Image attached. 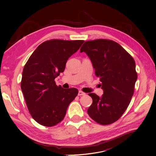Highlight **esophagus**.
I'll use <instances>...</instances> for the list:
<instances>
[{"label": "esophagus", "instance_id": "obj_1", "mask_svg": "<svg viewBox=\"0 0 156 156\" xmlns=\"http://www.w3.org/2000/svg\"><path fill=\"white\" fill-rule=\"evenodd\" d=\"M84 95H85V93H84V92H82L81 90H79V92H78V96H84Z\"/></svg>", "mask_w": 156, "mask_h": 156}]
</instances>
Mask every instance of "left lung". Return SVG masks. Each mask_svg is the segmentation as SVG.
Returning <instances> with one entry per match:
<instances>
[{"label":"left lung","mask_w":156,"mask_h":156,"mask_svg":"<svg viewBox=\"0 0 156 156\" xmlns=\"http://www.w3.org/2000/svg\"><path fill=\"white\" fill-rule=\"evenodd\" d=\"M80 52H85L90 59L103 90L100 98L88 94L92 104L88 114L100 124L114 123L124 114L133 95L137 79L135 60L120 44L110 40L87 41Z\"/></svg>","instance_id":"left-lung-1"}]
</instances>
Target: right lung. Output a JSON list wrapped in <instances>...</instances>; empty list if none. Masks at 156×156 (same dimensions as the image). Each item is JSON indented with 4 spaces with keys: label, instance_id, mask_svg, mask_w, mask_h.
Returning a JSON list of instances; mask_svg holds the SVG:
<instances>
[{
    "label": "right lung",
    "instance_id": "obj_1",
    "mask_svg": "<svg viewBox=\"0 0 156 156\" xmlns=\"http://www.w3.org/2000/svg\"><path fill=\"white\" fill-rule=\"evenodd\" d=\"M83 43L84 40H48L37 47L27 60L21 88L30 114L38 124L46 127L58 124L77 96V88L64 89L56 85L55 79Z\"/></svg>",
    "mask_w": 156,
    "mask_h": 156
}]
</instances>
